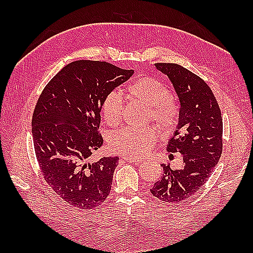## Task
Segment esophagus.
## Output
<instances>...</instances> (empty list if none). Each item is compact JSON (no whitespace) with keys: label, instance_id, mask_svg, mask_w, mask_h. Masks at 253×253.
<instances>
[{"label":"esophagus","instance_id":"esophagus-1","mask_svg":"<svg viewBox=\"0 0 253 253\" xmlns=\"http://www.w3.org/2000/svg\"><path fill=\"white\" fill-rule=\"evenodd\" d=\"M124 161H126V162H130L133 164H140L142 162V160H139V159H128V158H124Z\"/></svg>","mask_w":253,"mask_h":253}]
</instances>
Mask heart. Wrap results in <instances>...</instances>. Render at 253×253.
Wrapping results in <instances>:
<instances>
[{"label":"heart","mask_w":253,"mask_h":253,"mask_svg":"<svg viewBox=\"0 0 253 253\" xmlns=\"http://www.w3.org/2000/svg\"><path fill=\"white\" fill-rule=\"evenodd\" d=\"M127 96L132 102L146 107L148 118L163 133L173 131L179 118V109L169 96L166 85L153 77H142L128 85ZM101 116L107 126L120 125L123 117V101L115 92L107 94L101 103ZM159 137L155 127L124 128L109 139V146L115 152L128 159L142 158L150 152Z\"/></svg>","instance_id":"1"}]
</instances>
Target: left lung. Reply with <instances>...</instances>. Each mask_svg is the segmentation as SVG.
I'll return each instance as SVG.
<instances>
[{"label": "left lung", "mask_w": 253, "mask_h": 253, "mask_svg": "<svg viewBox=\"0 0 253 253\" xmlns=\"http://www.w3.org/2000/svg\"><path fill=\"white\" fill-rule=\"evenodd\" d=\"M155 66L168 75L180 102L178 126L168 151L180 152L184 166L171 169L162 165L163 175L150 191L161 201L178 204L200 190L221 158L223 120L215 96L202 78L178 64Z\"/></svg>", "instance_id": "obj_1"}]
</instances>
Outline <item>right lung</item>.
I'll use <instances>...</instances> for the list:
<instances>
[{
    "label": "right lung",
    "mask_w": 253,
    "mask_h": 253,
    "mask_svg": "<svg viewBox=\"0 0 253 253\" xmlns=\"http://www.w3.org/2000/svg\"><path fill=\"white\" fill-rule=\"evenodd\" d=\"M132 74L104 61H75L50 80L37 101L31 125L38 164L46 184L69 206L94 209L109 196L118 158L88 160L103 143L102 101ZM58 119L67 124L54 126Z\"/></svg>",
    "instance_id": "add662e5"
}]
</instances>
